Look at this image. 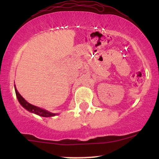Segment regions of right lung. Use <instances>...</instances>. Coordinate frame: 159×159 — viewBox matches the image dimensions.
I'll use <instances>...</instances> for the list:
<instances>
[{
	"instance_id": "add662e5",
	"label": "right lung",
	"mask_w": 159,
	"mask_h": 159,
	"mask_svg": "<svg viewBox=\"0 0 159 159\" xmlns=\"http://www.w3.org/2000/svg\"><path fill=\"white\" fill-rule=\"evenodd\" d=\"M14 88H15V92H16L17 99H18L19 103H20L21 105L25 108V109L29 111L30 112L34 113V114H38L39 116H43V117H51V116H56V114H53V113L48 111L46 110L43 109V108H40V107H37L35 106H33L32 105V104L29 103L28 102L25 101V98H24L20 94H19V93L16 90V87H15Z\"/></svg>"
}]
</instances>
